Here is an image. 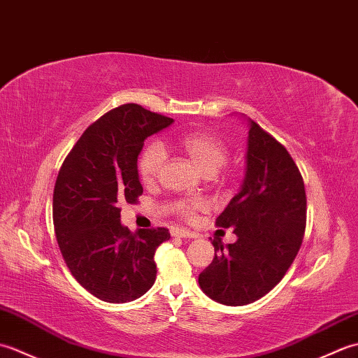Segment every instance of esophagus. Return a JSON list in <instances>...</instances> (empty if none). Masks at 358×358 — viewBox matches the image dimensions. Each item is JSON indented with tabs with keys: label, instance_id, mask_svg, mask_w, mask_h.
<instances>
[{
	"label": "esophagus",
	"instance_id": "1",
	"mask_svg": "<svg viewBox=\"0 0 358 358\" xmlns=\"http://www.w3.org/2000/svg\"><path fill=\"white\" fill-rule=\"evenodd\" d=\"M171 234H172V237H178V238H195L196 237L195 232L181 229V227H173Z\"/></svg>",
	"mask_w": 358,
	"mask_h": 358
}]
</instances>
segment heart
Returning <instances> with one entry per match:
<instances>
[{
  "instance_id": "1",
  "label": "heart",
  "mask_w": 358,
  "mask_h": 358,
  "mask_svg": "<svg viewBox=\"0 0 358 358\" xmlns=\"http://www.w3.org/2000/svg\"><path fill=\"white\" fill-rule=\"evenodd\" d=\"M180 148L191 157L196 167L206 175H214L224 166L227 159L226 144L209 131H194L181 135ZM166 159V152L158 143H150L138 157V175L143 183H152L158 178ZM204 209L201 200H181L177 203V212L186 218H192L196 210Z\"/></svg>"
}]
</instances>
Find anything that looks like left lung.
I'll return each mask as SVG.
<instances>
[{"instance_id":"obj_1","label":"left lung","mask_w":358,"mask_h":358,"mask_svg":"<svg viewBox=\"0 0 358 358\" xmlns=\"http://www.w3.org/2000/svg\"><path fill=\"white\" fill-rule=\"evenodd\" d=\"M245 178L218 215L237 241L214 240L215 257L204 269L201 291L226 306L262 299L285 277L299 254L306 226V192L299 167L283 144L248 118Z\"/></svg>"}]
</instances>
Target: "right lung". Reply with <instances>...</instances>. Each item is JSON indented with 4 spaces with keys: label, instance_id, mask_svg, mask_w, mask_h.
Instances as JSON below:
<instances>
[{
    "label": "right lung",
    "instance_id": "add662e5",
    "mask_svg": "<svg viewBox=\"0 0 358 358\" xmlns=\"http://www.w3.org/2000/svg\"><path fill=\"white\" fill-rule=\"evenodd\" d=\"M173 120L123 104L90 124L66 157L53 189L59 250L78 283L108 303L140 299L155 283L154 255L166 227L131 232L118 204L143 194L138 155L144 140Z\"/></svg>",
    "mask_w": 358,
    "mask_h": 358
}]
</instances>
